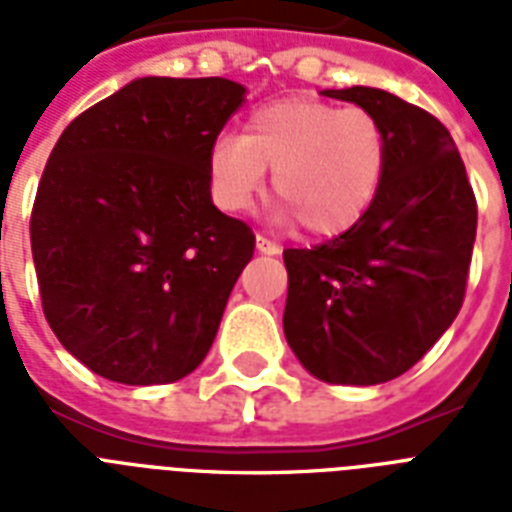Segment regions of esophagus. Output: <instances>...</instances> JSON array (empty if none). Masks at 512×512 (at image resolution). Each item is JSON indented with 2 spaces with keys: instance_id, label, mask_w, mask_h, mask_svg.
I'll list each match as a JSON object with an SVG mask.
<instances>
[{
  "instance_id": "esophagus-1",
  "label": "esophagus",
  "mask_w": 512,
  "mask_h": 512,
  "mask_svg": "<svg viewBox=\"0 0 512 512\" xmlns=\"http://www.w3.org/2000/svg\"><path fill=\"white\" fill-rule=\"evenodd\" d=\"M255 244L260 255H279V244H273V241H268L265 236H260V233H257Z\"/></svg>"
}]
</instances>
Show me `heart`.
<instances>
[{"label":"heart","instance_id":"heart-1","mask_svg":"<svg viewBox=\"0 0 512 512\" xmlns=\"http://www.w3.org/2000/svg\"><path fill=\"white\" fill-rule=\"evenodd\" d=\"M388 132L372 111L313 98L257 106L239 135H220L207 159L209 185L223 209L239 212L263 191L271 170L281 223L297 220L313 239L350 231L380 193Z\"/></svg>","mask_w":512,"mask_h":512}]
</instances>
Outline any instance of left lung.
<instances>
[{
  "label": "left lung",
  "instance_id": "left-lung-1",
  "mask_svg": "<svg viewBox=\"0 0 512 512\" xmlns=\"http://www.w3.org/2000/svg\"><path fill=\"white\" fill-rule=\"evenodd\" d=\"M372 111L388 132L380 193L350 231L284 249V335L332 385H380L412 369L452 327L476 241V196L436 116L385 90H324Z\"/></svg>",
  "mask_w": 512,
  "mask_h": 512
}]
</instances>
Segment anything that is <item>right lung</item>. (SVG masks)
<instances>
[{
	"label": "right lung",
	"instance_id": "1",
	"mask_svg": "<svg viewBox=\"0 0 512 512\" xmlns=\"http://www.w3.org/2000/svg\"><path fill=\"white\" fill-rule=\"evenodd\" d=\"M231 79L143 76L68 124L31 212L44 319L106 380L164 385L204 361L255 233L212 204L207 159L244 103Z\"/></svg>",
	"mask_w": 512,
	"mask_h": 512
}]
</instances>
